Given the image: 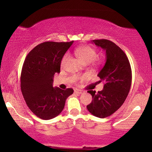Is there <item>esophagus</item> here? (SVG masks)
Listing matches in <instances>:
<instances>
[{"mask_svg": "<svg viewBox=\"0 0 152 152\" xmlns=\"http://www.w3.org/2000/svg\"><path fill=\"white\" fill-rule=\"evenodd\" d=\"M74 92H75V93L78 94H81L83 93L84 91H81V90H78V89H76L75 91H74Z\"/></svg>", "mask_w": 152, "mask_h": 152, "instance_id": "obj_1", "label": "esophagus"}]
</instances>
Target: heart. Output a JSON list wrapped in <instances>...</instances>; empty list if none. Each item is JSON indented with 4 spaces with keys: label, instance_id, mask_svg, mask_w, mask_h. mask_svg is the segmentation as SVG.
I'll return each instance as SVG.
<instances>
[{
    "label": "heart",
    "instance_id": "1",
    "mask_svg": "<svg viewBox=\"0 0 152 152\" xmlns=\"http://www.w3.org/2000/svg\"><path fill=\"white\" fill-rule=\"evenodd\" d=\"M74 54H75L78 58L80 60L82 63H90L93 61L97 56V52L96 50L94 49L93 48L91 47V46L88 45H84L80 46V47L77 48L74 50ZM69 58V54L66 53L64 55V58H62L61 61V66L64 67L65 66V64L68 60ZM85 76H82V78H84ZM79 77L78 76H73V82H76Z\"/></svg>",
    "mask_w": 152,
    "mask_h": 152
}]
</instances>
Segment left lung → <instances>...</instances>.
Wrapping results in <instances>:
<instances>
[{
    "label": "left lung",
    "mask_w": 152,
    "mask_h": 152,
    "mask_svg": "<svg viewBox=\"0 0 152 152\" xmlns=\"http://www.w3.org/2000/svg\"><path fill=\"white\" fill-rule=\"evenodd\" d=\"M98 47L106 51V62L98 74L104 82L103 89L88 91L92 101L87 109L94 116L105 118L113 114L122 106L130 91L132 73L127 56L119 46L107 39L92 40Z\"/></svg>",
    "instance_id": "left-lung-1"
}]
</instances>
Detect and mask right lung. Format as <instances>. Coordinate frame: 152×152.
Returning <instances> with one entry per match:
<instances>
[{"label": "right lung", "mask_w": 152, "mask_h": 152, "mask_svg": "<svg viewBox=\"0 0 152 152\" xmlns=\"http://www.w3.org/2000/svg\"><path fill=\"white\" fill-rule=\"evenodd\" d=\"M70 42H45L28 53L20 74V89L29 109L44 120L60 115L66 100L74 90L53 87V76L60 72V64Z\"/></svg>", "instance_id": "add662e5"}]
</instances>
